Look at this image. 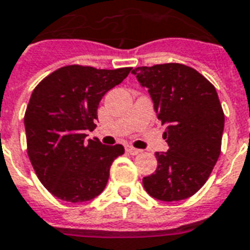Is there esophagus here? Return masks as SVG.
<instances>
[{
  "label": "esophagus",
  "instance_id": "34e87169",
  "mask_svg": "<svg viewBox=\"0 0 250 250\" xmlns=\"http://www.w3.org/2000/svg\"><path fill=\"white\" fill-rule=\"evenodd\" d=\"M125 151L130 153V155H139V153H142V149L134 148V147H131V146H127V147H125Z\"/></svg>",
  "mask_w": 250,
  "mask_h": 250
}]
</instances>
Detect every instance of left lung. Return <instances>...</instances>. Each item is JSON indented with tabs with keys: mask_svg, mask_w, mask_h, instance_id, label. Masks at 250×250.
Masks as SVG:
<instances>
[{
	"mask_svg": "<svg viewBox=\"0 0 250 250\" xmlns=\"http://www.w3.org/2000/svg\"><path fill=\"white\" fill-rule=\"evenodd\" d=\"M131 73L148 88L169 147L155 153L158 168L143 177L144 188L162 201L188 199L208 180L221 152L224 112L216 88L182 63L143 66Z\"/></svg>",
	"mask_w": 250,
	"mask_h": 250,
	"instance_id": "8db88e82",
	"label": "left lung"
}]
</instances>
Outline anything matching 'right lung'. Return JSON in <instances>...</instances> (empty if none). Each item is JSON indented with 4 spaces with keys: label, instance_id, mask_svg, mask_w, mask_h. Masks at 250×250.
Here are the masks:
<instances>
[{
    "label": "right lung",
    "instance_id": "right-lung-1",
    "mask_svg": "<svg viewBox=\"0 0 250 250\" xmlns=\"http://www.w3.org/2000/svg\"><path fill=\"white\" fill-rule=\"evenodd\" d=\"M130 71L70 64L34 88L25 112L27 155L40 182L55 197L83 203L106 188L111 164L125 147L86 140L84 132L95 128L103 95Z\"/></svg>",
    "mask_w": 250,
    "mask_h": 250
}]
</instances>
